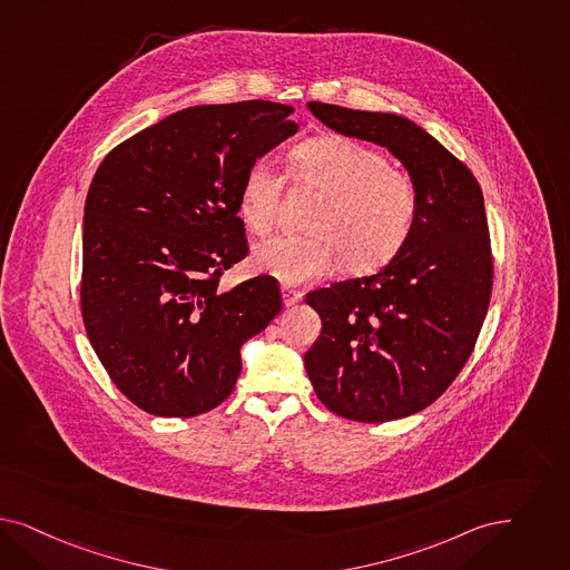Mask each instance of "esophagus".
<instances>
[{
	"mask_svg": "<svg viewBox=\"0 0 570 570\" xmlns=\"http://www.w3.org/2000/svg\"><path fill=\"white\" fill-rule=\"evenodd\" d=\"M282 301H284L286 307H293V305L303 301V293L291 288V286H282Z\"/></svg>",
	"mask_w": 570,
	"mask_h": 570,
	"instance_id": "obj_1",
	"label": "esophagus"
}]
</instances>
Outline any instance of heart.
<instances>
[{
	"label": "heart",
	"mask_w": 570,
	"mask_h": 570,
	"mask_svg": "<svg viewBox=\"0 0 570 570\" xmlns=\"http://www.w3.org/2000/svg\"><path fill=\"white\" fill-rule=\"evenodd\" d=\"M286 177L317 194L307 218L312 234L261 242L250 256L258 274L296 286L334 274L341 261L352 274H373L413 237L419 187L374 147L338 135L307 138L288 151ZM282 189L284 177L267 161L250 164L237 194V215L250 234L272 232Z\"/></svg>",
	"instance_id": "heart-1"
}]
</instances>
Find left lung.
Wrapping results in <instances>:
<instances>
[{
  "label": "left lung",
  "mask_w": 570,
  "mask_h": 570,
  "mask_svg": "<svg viewBox=\"0 0 570 570\" xmlns=\"http://www.w3.org/2000/svg\"><path fill=\"white\" fill-rule=\"evenodd\" d=\"M309 111L387 147L419 187L413 237L385 269L305 296L322 317L305 354L320 402L360 423L395 421L446 392L475 347L492 293L484 197L470 168L411 119L317 100Z\"/></svg>",
  "instance_id": "obj_1"
}]
</instances>
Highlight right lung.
I'll return each instance as SVG.
<instances>
[{"label": "right lung", "instance_id": "obj_1", "mask_svg": "<svg viewBox=\"0 0 570 570\" xmlns=\"http://www.w3.org/2000/svg\"><path fill=\"white\" fill-rule=\"evenodd\" d=\"M291 105L177 111L100 161L83 208L79 303L90 345L140 411L196 416L229 397L239 347L282 309L277 279L220 291L248 255L237 194L250 164L293 137Z\"/></svg>", "mask_w": 570, "mask_h": 570}]
</instances>
